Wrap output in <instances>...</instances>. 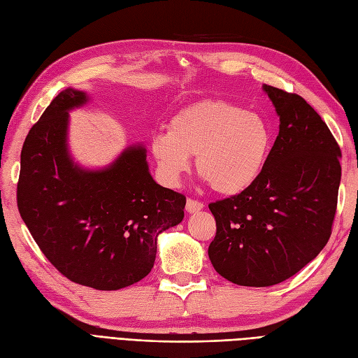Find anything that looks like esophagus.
<instances>
[{"instance_id":"esophagus-1","label":"esophagus","mask_w":358,"mask_h":358,"mask_svg":"<svg viewBox=\"0 0 358 358\" xmlns=\"http://www.w3.org/2000/svg\"><path fill=\"white\" fill-rule=\"evenodd\" d=\"M203 208H204V204L199 200H194V199L187 200V212H189V213H196V212L201 210Z\"/></svg>"}]
</instances>
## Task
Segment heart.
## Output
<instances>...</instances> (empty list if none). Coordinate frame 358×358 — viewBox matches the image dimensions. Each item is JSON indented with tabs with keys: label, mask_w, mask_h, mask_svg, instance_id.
Listing matches in <instances>:
<instances>
[{
	"label": "heart",
	"mask_w": 358,
	"mask_h": 358,
	"mask_svg": "<svg viewBox=\"0 0 358 358\" xmlns=\"http://www.w3.org/2000/svg\"><path fill=\"white\" fill-rule=\"evenodd\" d=\"M169 131H158L150 150L159 175L176 185L196 155L199 175L222 196H236L254 185L272 150V129L252 110L225 100H206L179 110Z\"/></svg>",
	"instance_id": "b5f03b06"
}]
</instances>
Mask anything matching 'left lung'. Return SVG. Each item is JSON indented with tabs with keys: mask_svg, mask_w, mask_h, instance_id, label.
I'll use <instances>...</instances> for the list:
<instances>
[{
	"mask_svg": "<svg viewBox=\"0 0 358 358\" xmlns=\"http://www.w3.org/2000/svg\"><path fill=\"white\" fill-rule=\"evenodd\" d=\"M264 91L279 115L267 164L246 191L209 204L216 234L209 258L222 278L270 287L296 275L327 245L338 206L341 148L306 100Z\"/></svg>",
	"mask_w": 358,
	"mask_h": 358,
	"instance_id": "obj_1",
	"label": "left lung"
}]
</instances>
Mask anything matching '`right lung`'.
<instances>
[{
    "label": "right lung",
    "instance_id": "right-lung-1",
    "mask_svg": "<svg viewBox=\"0 0 358 358\" xmlns=\"http://www.w3.org/2000/svg\"><path fill=\"white\" fill-rule=\"evenodd\" d=\"M88 101L64 90L32 125L20 154L17 208L41 252L76 284L112 291L143 279L157 237L183 220L187 199L152 179L143 146L99 171L74 166L69 110Z\"/></svg>",
    "mask_w": 358,
    "mask_h": 358
}]
</instances>
